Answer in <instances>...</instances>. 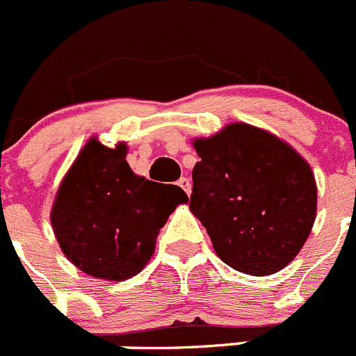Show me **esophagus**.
<instances>
[{
  "mask_svg": "<svg viewBox=\"0 0 356 356\" xmlns=\"http://www.w3.org/2000/svg\"><path fill=\"white\" fill-rule=\"evenodd\" d=\"M176 184H178V187L184 188V191L187 192V194H191V181H188L187 178H180V180L176 181Z\"/></svg>",
  "mask_w": 356,
  "mask_h": 356,
  "instance_id": "34e87169",
  "label": "esophagus"
}]
</instances>
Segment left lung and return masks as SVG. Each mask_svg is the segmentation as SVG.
I'll return each mask as SVG.
<instances>
[{
    "mask_svg": "<svg viewBox=\"0 0 356 356\" xmlns=\"http://www.w3.org/2000/svg\"><path fill=\"white\" fill-rule=\"evenodd\" d=\"M191 211L207 227L217 256L249 275L289 265L316 220L318 187L311 165L272 132L229 123L192 141Z\"/></svg>",
    "mask_w": 356,
    "mask_h": 356,
    "instance_id": "1",
    "label": "left lung"
}]
</instances>
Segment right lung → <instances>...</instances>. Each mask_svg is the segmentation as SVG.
I'll return each instance as SVG.
<instances>
[{
	"mask_svg": "<svg viewBox=\"0 0 356 356\" xmlns=\"http://www.w3.org/2000/svg\"><path fill=\"white\" fill-rule=\"evenodd\" d=\"M127 145L107 148L91 138L58 187L51 224L70 263L91 277L122 282L155 252L169 215L188 197L130 169Z\"/></svg>",
	"mask_w": 356,
	"mask_h": 356,
	"instance_id": "obj_1",
	"label": "right lung"
}]
</instances>
